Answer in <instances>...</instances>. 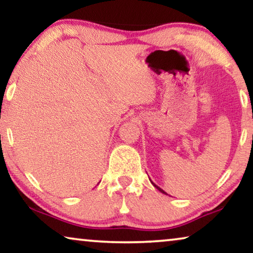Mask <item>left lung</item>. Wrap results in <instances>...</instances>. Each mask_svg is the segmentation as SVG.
Instances as JSON below:
<instances>
[{
    "label": "left lung",
    "mask_w": 253,
    "mask_h": 253,
    "mask_svg": "<svg viewBox=\"0 0 253 253\" xmlns=\"http://www.w3.org/2000/svg\"><path fill=\"white\" fill-rule=\"evenodd\" d=\"M151 182H152V181H151ZM152 184H153V185L155 186V188H157V189L159 190V191H160V192H162V193H165V195H167V192H165V191H164V190H162L161 188H159V186H158L157 184H154V183H153V182H152Z\"/></svg>",
    "instance_id": "8db88e82"
}]
</instances>
